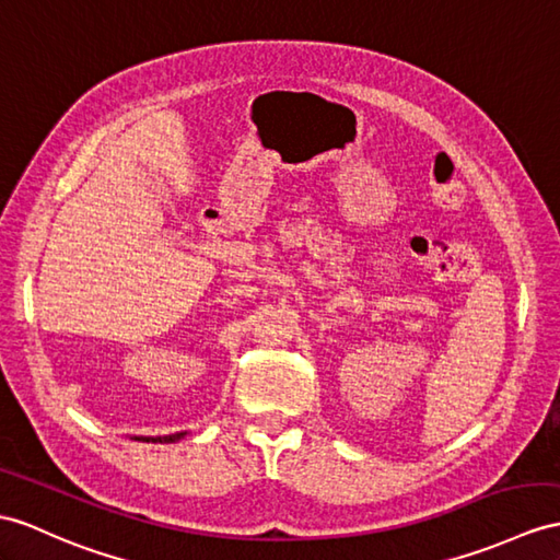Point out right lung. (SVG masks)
Returning <instances> with one entry per match:
<instances>
[{"label":"right lung","mask_w":560,"mask_h":560,"mask_svg":"<svg viewBox=\"0 0 560 560\" xmlns=\"http://www.w3.org/2000/svg\"><path fill=\"white\" fill-rule=\"evenodd\" d=\"M180 438H185V432L166 434V438H135V440H142V442H177Z\"/></svg>","instance_id":"obj_1"}]
</instances>
